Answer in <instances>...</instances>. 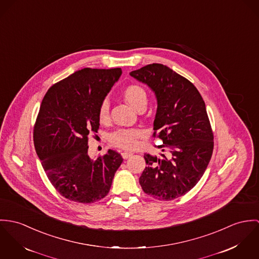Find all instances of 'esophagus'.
Returning <instances> with one entry per match:
<instances>
[{
	"label": "esophagus",
	"mask_w": 259,
	"mask_h": 259,
	"mask_svg": "<svg viewBox=\"0 0 259 259\" xmlns=\"http://www.w3.org/2000/svg\"><path fill=\"white\" fill-rule=\"evenodd\" d=\"M132 155H133V154H132L131 152H122V153H121V156H122L123 159H128V158H130Z\"/></svg>",
	"instance_id": "obj_1"
}]
</instances>
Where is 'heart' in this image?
Returning a JSON list of instances; mask_svg holds the SVG:
<instances>
[{
	"instance_id": "1",
	"label": "heart",
	"mask_w": 259,
	"mask_h": 259,
	"mask_svg": "<svg viewBox=\"0 0 259 259\" xmlns=\"http://www.w3.org/2000/svg\"><path fill=\"white\" fill-rule=\"evenodd\" d=\"M123 96L125 100L134 108L139 109L146 106L147 93L139 84H129L124 88ZM100 121H106L109 118V102L104 99L98 110ZM143 132L137 128H119L109 135V141L112 145L122 149H133L137 146L138 139L142 137Z\"/></svg>"
}]
</instances>
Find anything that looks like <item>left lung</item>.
<instances>
[{
    "label": "left lung",
    "instance_id": "8db88e82",
    "mask_svg": "<svg viewBox=\"0 0 259 259\" xmlns=\"http://www.w3.org/2000/svg\"><path fill=\"white\" fill-rule=\"evenodd\" d=\"M156 95L154 137L165 152L145 154L147 167L139 179L144 193L172 201L186 195L201 180L213 150V134L199 90L170 67L153 63L130 72Z\"/></svg>",
    "mask_w": 259,
    "mask_h": 259
}]
</instances>
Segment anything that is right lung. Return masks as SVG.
Listing matches in <instances>:
<instances>
[{
	"instance_id": "obj_1",
	"label": "right lung",
	"mask_w": 259,
	"mask_h": 259,
	"mask_svg": "<svg viewBox=\"0 0 259 259\" xmlns=\"http://www.w3.org/2000/svg\"><path fill=\"white\" fill-rule=\"evenodd\" d=\"M121 68H83L51 87L33 128V144L50 182L67 200L91 203L107 196L123 159L114 150L88 156V135L97 133L98 110Z\"/></svg>"
}]
</instances>
